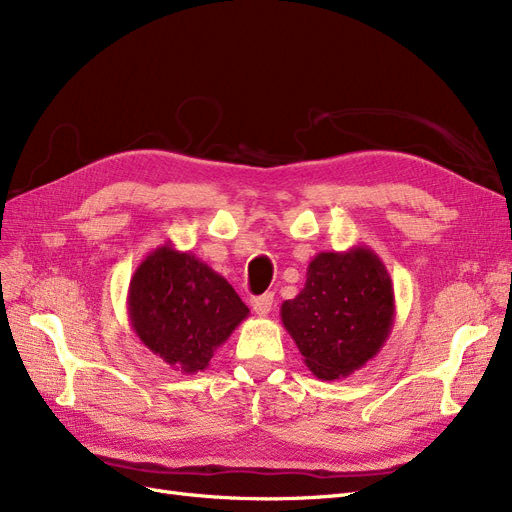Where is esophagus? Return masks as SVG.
Returning <instances> with one entry per match:
<instances>
[{"mask_svg": "<svg viewBox=\"0 0 512 512\" xmlns=\"http://www.w3.org/2000/svg\"><path fill=\"white\" fill-rule=\"evenodd\" d=\"M273 307V294H262L252 298V309L256 315H267Z\"/></svg>", "mask_w": 512, "mask_h": 512, "instance_id": "obj_1", "label": "esophagus"}]
</instances>
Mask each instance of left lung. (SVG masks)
<instances>
[{"instance_id":"8db88e82","label":"left lung","mask_w":512,"mask_h":512,"mask_svg":"<svg viewBox=\"0 0 512 512\" xmlns=\"http://www.w3.org/2000/svg\"><path fill=\"white\" fill-rule=\"evenodd\" d=\"M394 317L392 277L366 245L313 256L305 288L281 303L284 328L322 381L349 377L373 360Z\"/></svg>"}]
</instances>
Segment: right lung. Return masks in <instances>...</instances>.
I'll list each match as a JSON object with an SVG mask.
<instances>
[{
	"label": "right lung",
	"mask_w": 512,
	"mask_h": 512,
	"mask_svg": "<svg viewBox=\"0 0 512 512\" xmlns=\"http://www.w3.org/2000/svg\"><path fill=\"white\" fill-rule=\"evenodd\" d=\"M127 311L137 339L173 370L207 368L214 351L250 315L228 281L167 241L135 269Z\"/></svg>",
	"instance_id": "add662e5"
}]
</instances>
